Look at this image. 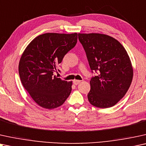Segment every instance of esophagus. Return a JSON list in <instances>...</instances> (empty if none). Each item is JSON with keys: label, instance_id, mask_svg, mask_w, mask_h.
<instances>
[{"label": "esophagus", "instance_id": "obj_1", "mask_svg": "<svg viewBox=\"0 0 146 146\" xmlns=\"http://www.w3.org/2000/svg\"><path fill=\"white\" fill-rule=\"evenodd\" d=\"M80 82H81L80 80H77V79H75V80H73V83H74V85H78Z\"/></svg>", "mask_w": 146, "mask_h": 146}]
</instances>
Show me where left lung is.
<instances>
[{"label": "left lung", "mask_w": 146, "mask_h": 146, "mask_svg": "<svg viewBox=\"0 0 146 146\" xmlns=\"http://www.w3.org/2000/svg\"><path fill=\"white\" fill-rule=\"evenodd\" d=\"M89 66L99 75L91 78L89 103L100 108L117 104L131 85L133 70L123 46L112 36L100 33H78Z\"/></svg>", "instance_id": "1"}]
</instances>
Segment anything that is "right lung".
<instances>
[{"label":"right lung","instance_id":"1","mask_svg":"<svg viewBox=\"0 0 146 146\" xmlns=\"http://www.w3.org/2000/svg\"><path fill=\"white\" fill-rule=\"evenodd\" d=\"M77 41V33H48L35 38L23 51L19 64L21 83L42 108H57L69 96L72 81L62 80L53 73Z\"/></svg>","mask_w":146,"mask_h":146}]
</instances>
